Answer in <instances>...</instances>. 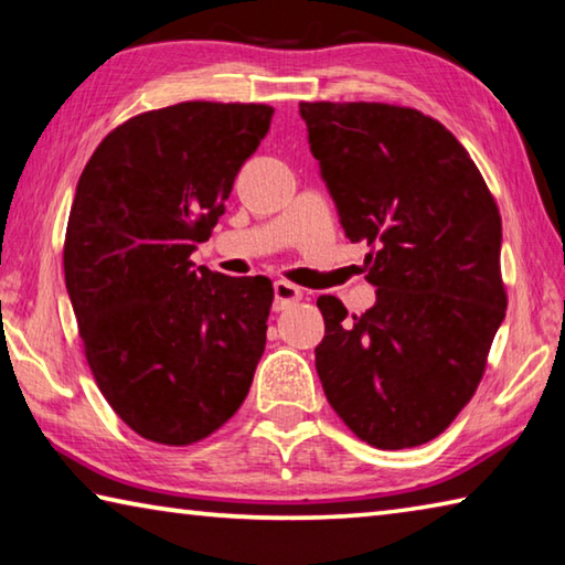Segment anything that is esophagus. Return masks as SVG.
Here are the masks:
<instances>
[{"label":"esophagus","mask_w":565,"mask_h":565,"mask_svg":"<svg viewBox=\"0 0 565 565\" xmlns=\"http://www.w3.org/2000/svg\"><path fill=\"white\" fill-rule=\"evenodd\" d=\"M274 296H276L274 309L284 311V309H289L291 303L303 299V289H301V286L291 284V281H276L274 284Z\"/></svg>","instance_id":"obj_1"}]
</instances>
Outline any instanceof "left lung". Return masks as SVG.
Returning a JSON list of instances; mask_svg holds the SVG:
<instances>
[{
  "label": "left lung",
  "mask_w": 565,
  "mask_h": 565,
  "mask_svg": "<svg viewBox=\"0 0 565 565\" xmlns=\"http://www.w3.org/2000/svg\"><path fill=\"white\" fill-rule=\"evenodd\" d=\"M311 154L376 303L319 296L317 371L361 441L398 451L444 434L481 384L505 317L501 214L451 131L384 102H301Z\"/></svg>",
  "instance_id": "left-lung-1"
}]
</instances>
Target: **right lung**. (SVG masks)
<instances>
[{"mask_svg":"<svg viewBox=\"0 0 565 565\" xmlns=\"http://www.w3.org/2000/svg\"><path fill=\"white\" fill-rule=\"evenodd\" d=\"M269 104L181 102L111 129L84 167L64 279L102 396L134 434L191 446L244 404L266 347V276L194 269Z\"/></svg>","mask_w":565,"mask_h":565,"instance_id":"add662e5","label":"right lung"}]
</instances>
